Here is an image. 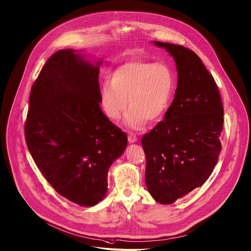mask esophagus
Wrapping results in <instances>:
<instances>
[{"instance_id": "34e87169", "label": "esophagus", "mask_w": 251, "mask_h": 251, "mask_svg": "<svg viewBox=\"0 0 251 251\" xmlns=\"http://www.w3.org/2000/svg\"><path fill=\"white\" fill-rule=\"evenodd\" d=\"M127 140L129 143H136L138 141V137L135 134H129L127 137Z\"/></svg>"}]
</instances>
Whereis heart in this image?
<instances>
[{
	"mask_svg": "<svg viewBox=\"0 0 251 251\" xmlns=\"http://www.w3.org/2000/svg\"><path fill=\"white\" fill-rule=\"evenodd\" d=\"M174 74L165 63L131 60L117 67L111 80L100 87V105L111 121L126 109L125 125L139 129L147 121L159 120L168 109L174 91Z\"/></svg>",
	"mask_w": 251,
	"mask_h": 251,
	"instance_id": "1",
	"label": "heart"
}]
</instances>
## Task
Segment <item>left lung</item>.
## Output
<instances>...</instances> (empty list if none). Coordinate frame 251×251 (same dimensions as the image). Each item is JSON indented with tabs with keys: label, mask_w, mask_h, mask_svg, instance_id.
<instances>
[{
	"label": "left lung",
	"mask_w": 251,
	"mask_h": 251,
	"mask_svg": "<svg viewBox=\"0 0 251 251\" xmlns=\"http://www.w3.org/2000/svg\"><path fill=\"white\" fill-rule=\"evenodd\" d=\"M153 43L173 57L178 79L164 121L142 139L145 181L157 202L170 204L212 174L222 150L224 109L216 82L196 52L177 44Z\"/></svg>",
	"instance_id": "obj_1"
}]
</instances>
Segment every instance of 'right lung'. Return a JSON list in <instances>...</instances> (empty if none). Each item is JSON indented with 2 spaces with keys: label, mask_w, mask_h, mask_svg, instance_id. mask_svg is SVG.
I'll use <instances>...</instances> for the list:
<instances>
[{
  "label": "right lung",
  "mask_w": 251,
  "mask_h": 251,
  "mask_svg": "<svg viewBox=\"0 0 251 251\" xmlns=\"http://www.w3.org/2000/svg\"><path fill=\"white\" fill-rule=\"evenodd\" d=\"M81 50L54 52L34 82L25 124L28 150L46 179L69 201L93 207L127 145L100 108L99 68Z\"/></svg>",
  "instance_id": "right-lung-1"
}]
</instances>
